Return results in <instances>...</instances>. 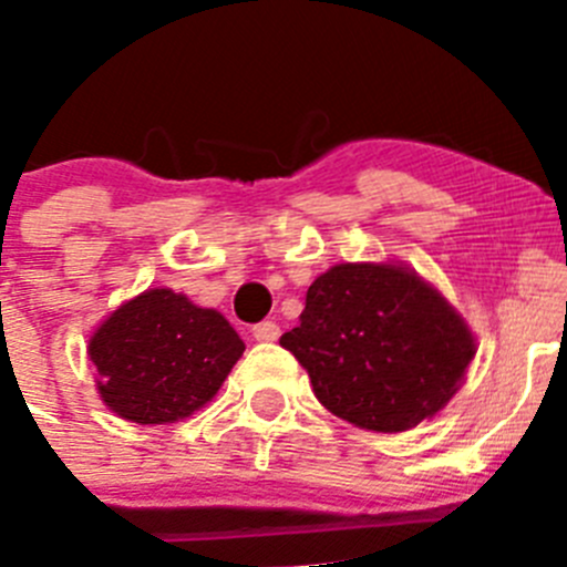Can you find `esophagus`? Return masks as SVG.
<instances>
[{
	"mask_svg": "<svg viewBox=\"0 0 567 567\" xmlns=\"http://www.w3.org/2000/svg\"><path fill=\"white\" fill-rule=\"evenodd\" d=\"M251 334H255V340H260V343H274V340L279 338V323L277 321H260L251 327Z\"/></svg>",
	"mask_w": 567,
	"mask_h": 567,
	"instance_id": "esophagus-1",
	"label": "esophagus"
}]
</instances>
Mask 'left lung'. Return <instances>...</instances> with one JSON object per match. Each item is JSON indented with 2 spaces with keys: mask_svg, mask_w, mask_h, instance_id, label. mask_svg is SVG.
<instances>
[{
  "mask_svg": "<svg viewBox=\"0 0 567 567\" xmlns=\"http://www.w3.org/2000/svg\"><path fill=\"white\" fill-rule=\"evenodd\" d=\"M279 346L307 368L332 415L371 432H404L441 412L476 354L463 316L393 262H340L321 274Z\"/></svg>",
  "mask_w": 567,
  "mask_h": 567,
  "instance_id": "1",
  "label": "left lung"
}]
</instances>
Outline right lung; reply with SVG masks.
Returning <instances> with one entry per match:
<instances>
[{
	"mask_svg": "<svg viewBox=\"0 0 567 567\" xmlns=\"http://www.w3.org/2000/svg\"><path fill=\"white\" fill-rule=\"evenodd\" d=\"M227 318L188 296L150 288L91 334L96 390L132 423H174L205 406L244 354Z\"/></svg>",
	"mask_w": 567,
	"mask_h": 567,
	"instance_id": "add662e5",
	"label": "right lung"
}]
</instances>
